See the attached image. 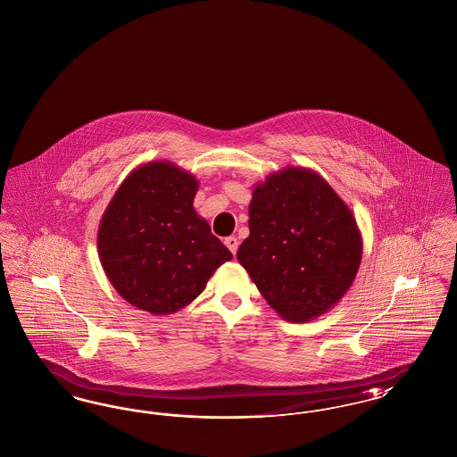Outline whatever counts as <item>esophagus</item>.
<instances>
[{"label":"esophagus","mask_w":457,"mask_h":457,"mask_svg":"<svg viewBox=\"0 0 457 457\" xmlns=\"http://www.w3.org/2000/svg\"><path fill=\"white\" fill-rule=\"evenodd\" d=\"M224 243H226V246L229 248V252L233 253V255H237V250H238L239 241L237 237H229V238L224 239Z\"/></svg>","instance_id":"34e87169"}]
</instances>
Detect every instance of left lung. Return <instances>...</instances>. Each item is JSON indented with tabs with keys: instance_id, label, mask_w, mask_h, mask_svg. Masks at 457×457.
<instances>
[{
	"instance_id": "8db88e82",
	"label": "left lung",
	"mask_w": 457,
	"mask_h": 457,
	"mask_svg": "<svg viewBox=\"0 0 457 457\" xmlns=\"http://www.w3.org/2000/svg\"><path fill=\"white\" fill-rule=\"evenodd\" d=\"M248 216L238 262L279 317L308 322L346 295L363 241L348 205L320 174L296 166L269 174L253 187Z\"/></svg>"
}]
</instances>
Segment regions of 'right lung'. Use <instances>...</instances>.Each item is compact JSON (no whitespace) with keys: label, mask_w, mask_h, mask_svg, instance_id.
I'll list each match as a JSON object with an SVG mask.
<instances>
[{"label":"right lung","mask_w":457,"mask_h":457,"mask_svg":"<svg viewBox=\"0 0 457 457\" xmlns=\"http://www.w3.org/2000/svg\"><path fill=\"white\" fill-rule=\"evenodd\" d=\"M198 181L170 161L135 168L103 214L97 250L129 303L170 315L192 303L231 252L194 209Z\"/></svg>","instance_id":"right-lung-1"}]
</instances>
